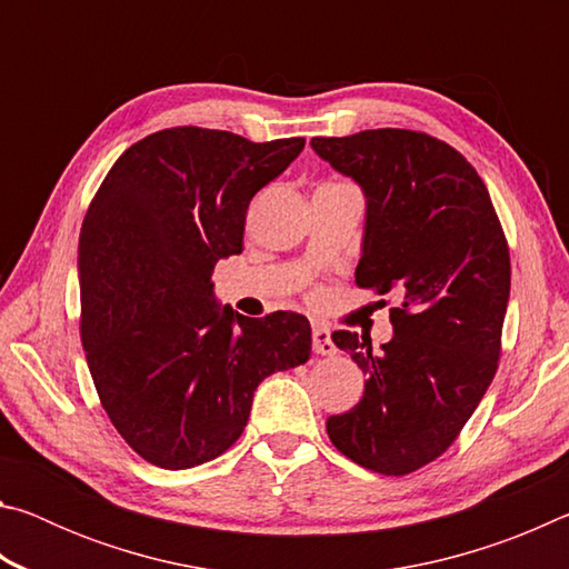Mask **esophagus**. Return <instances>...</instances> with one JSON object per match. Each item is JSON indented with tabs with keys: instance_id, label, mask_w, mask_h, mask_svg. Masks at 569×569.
Listing matches in <instances>:
<instances>
[{
	"instance_id": "obj_1",
	"label": "esophagus",
	"mask_w": 569,
	"mask_h": 569,
	"mask_svg": "<svg viewBox=\"0 0 569 569\" xmlns=\"http://www.w3.org/2000/svg\"><path fill=\"white\" fill-rule=\"evenodd\" d=\"M313 351L321 356H333L336 346L331 341V331L321 323H313Z\"/></svg>"
}]
</instances>
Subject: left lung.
Segmentation results:
<instances>
[{
	"instance_id": "left-lung-1",
	"label": "left lung",
	"mask_w": 569,
	"mask_h": 569,
	"mask_svg": "<svg viewBox=\"0 0 569 569\" xmlns=\"http://www.w3.org/2000/svg\"><path fill=\"white\" fill-rule=\"evenodd\" d=\"M311 148L363 190L356 283L399 301L379 353L359 333L331 336L366 387L326 431L356 465L409 475L445 455L495 379L509 301L507 238L477 170L431 134L381 128L313 138Z\"/></svg>"
}]
</instances>
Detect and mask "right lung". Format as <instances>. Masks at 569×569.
Listing matches in <instances>:
<instances>
[{
	"label": "right lung",
	"instance_id": "add662e5",
	"mask_svg": "<svg viewBox=\"0 0 569 569\" xmlns=\"http://www.w3.org/2000/svg\"><path fill=\"white\" fill-rule=\"evenodd\" d=\"M303 146L160 130L124 150L92 198L77 248L82 349L114 429L150 465L223 455L258 383L311 356L306 316L248 319L220 306L210 281L220 258L243 250L250 200Z\"/></svg>",
	"mask_w": 569,
	"mask_h": 569
}]
</instances>
